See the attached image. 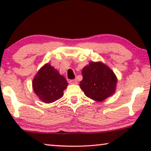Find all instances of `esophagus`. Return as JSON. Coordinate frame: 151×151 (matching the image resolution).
Listing matches in <instances>:
<instances>
[{
  "instance_id": "1",
  "label": "esophagus",
  "mask_w": 151,
  "mask_h": 151,
  "mask_svg": "<svg viewBox=\"0 0 151 151\" xmlns=\"http://www.w3.org/2000/svg\"><path fill=\"white\" fill-rule=\"evenodd\" d=\"M69 83L71 84H76L78 83V81L76 80H71L69 81Z\"/></svg>"
}]
</instances>
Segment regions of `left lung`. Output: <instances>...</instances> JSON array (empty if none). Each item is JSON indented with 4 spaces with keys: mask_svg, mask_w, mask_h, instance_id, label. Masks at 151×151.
Masks as SVG:
<instances>
[{
    "mask_svg": "<svg viewBox=\"0 0 151 151\" xmlns=\"http://www.w3.org/2000/svg\"><path fill=\"white\" fill-rule=\"evenodd\" d=\"M80 88L88 98L102 102L115 91L117 79L108 66L102 62H91L82 69Z\"/></svg>",
    "mask_w": 151,
    "mask_h": 151,
    "instance_id": "left-lung-1",
    "label": "left lung"
}]
</instances>
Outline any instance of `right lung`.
I'll use <instances>...</instances> for the list:
<instances>
[{
  "mask_svg": "<svg viewBox=\"0 0 151 151\" xmlns=\"http://www.w3.org/2000/svg\"><path fill=\"white\" fill-rule=\"evenodd\" d=\"M67 86L66 78L49 63L39 69L32 82L35 93L42 102L47 104L61 98Z\"/></svg>",
  "mask_w": 151,
  "mask_h": 151,
  "instance_id": "obj_1",
  "label": "right lung"
}]
</instances>
